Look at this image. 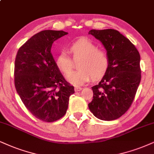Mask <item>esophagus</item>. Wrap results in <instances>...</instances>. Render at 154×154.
Returning <instances> with one entry per match:
<instances>
[{
	"instance_id": "1",
	"label": "esophagus",
	"mask_w": 154,
	"mask_h": 154,
	"mask_svg": "<svg viewBox=\"0 0 154 154\" xmlns=\"http://www.w3.org/2000/svg\"><path fill=\"white\" fill-rule=\"evenodd\" d=\"M74 90H75V91H80L82 90V88H81V87H75V88H74Z\"/></svg>"
}]
</instances>
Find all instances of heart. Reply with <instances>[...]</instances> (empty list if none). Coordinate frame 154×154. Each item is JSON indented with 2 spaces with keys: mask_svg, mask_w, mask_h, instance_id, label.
<instances>
[{
  "mask_svg": "<svg viewBox=\"0 0 154 154\" xmlns=\"http://www.w3.org/2000/svg\"><path fill=\"white\" fill-rule=\"evenodd\" d=\"M69 53L77 63L79 70L71 71L73 61L66 52H60L56 58L57 68L66 77L67 81L75 86H82L90 81L101 79L109 67V58L103 50L98 49L97 45L86 38L79 39L70 47Z\"/></svg>",
  "mask_w": 154,
  "mask_h": 154,
  "instance_id": "heart-1",
  "label": "heart"
}]
</instances>
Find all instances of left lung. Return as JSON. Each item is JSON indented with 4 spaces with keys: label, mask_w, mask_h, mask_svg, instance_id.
I'll use <instances>...</instances> for the list:
<instances>
[{
    "label": "left lung",
    "mask_w": 154,
    "mask_h": 154,
    "mask_svg": "<svg viewBox=\"0 0 154 154\" xmlns=\"http://www.w3.org/2000/svg\"><path fill=\"white\" fill-rule=\"evenodd\" d=\"M88 33L102 43L109 58L107 72L91 88L94 96L88 108L100 120H115L128 111L135 98L141 78L140 54L116 30L93 29Z\"/></svg>",
    "instance_id": "8db88e82"
}]
</instances>
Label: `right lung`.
<instances>
[{
  "instance_id": "obj_1",
  "label": "right lung",
  "mask_w": 154,
  "mask_h": 154,
  "mask_svg": "<svg viewBox=\"0 0 154 154\" xmlns=\"http://www.w3.org/2000/svg\"><path fill=\"white\" fill-rule=\"evenodd\" d=\"M67 32L45 30L32 36L18 49L15 60L16 91L35 118L54 122L66 114L74 87L57 68L52 54L53 43Z\"/></svg>"
}]
</instances>
